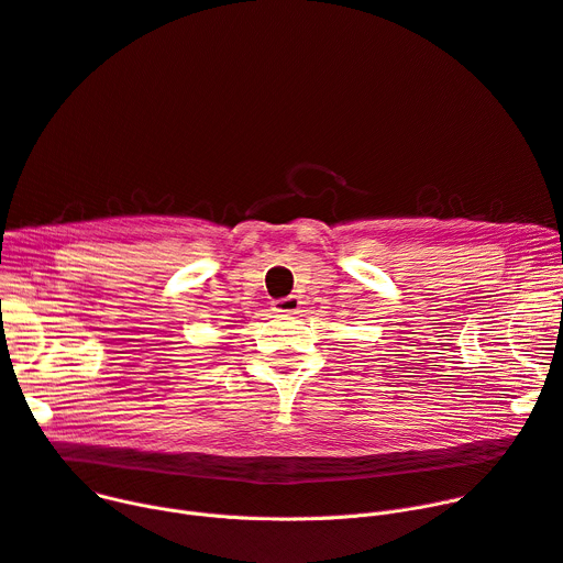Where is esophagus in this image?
Here are the masks:
<instances>
[{
    "instance_id": "34e87169",
    "label": "esophagus",
    "mask_w": 563,
    "mask_h": 563,
    "mask_svg": "<svg viewBox=\"0 0 563 563\" xmlns=\"http://www.w3.org/2000/svg\"><path fill=\"white\" fill-rule=\"evenodd\" d=\"M274 312L280 317H289L296 314L298 308H301V301H298V296H287V298H278V301L272 303Z\"/></svg>"
}]
</instances>
